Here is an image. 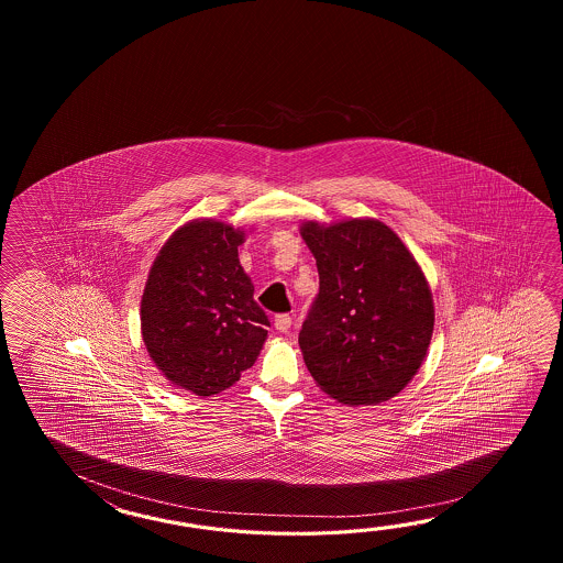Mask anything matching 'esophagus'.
<instances>
[{
  "instance_id": "obj_1",
  "label": "esophagus",
  "mask_w": 563,
  "mask_h": 563,
  "mask_svg": "<svg viewBox=\"0 0 563 563\" xmlns=\"http://www.w3.org/2000/svg\"><path fill=\"white\" fill-rule=\"evenodd\" d=\"M274 325H276L277 332L287 334L289 328H291V318L287 313H279V316H276V320H274Z\"/></svg>"
}]
</instances>
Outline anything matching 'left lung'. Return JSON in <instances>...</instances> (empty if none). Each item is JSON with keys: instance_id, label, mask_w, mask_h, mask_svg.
I'll return each mask as SVG.
<instances>
[{"instance_id": "8db88e82", "label": "left lung", "mask_w": 563, "mask_h": 563, "mask_svg": "<svg viewBox=\"0 0 563 563\" xmlns=\"http://www.w3.org/2000/svg\"><path fill=\"white\" fill-rule=\"evenodd\" d=\"M320 294L299 332L316 384L347 407L380 405L427 358L434 328L431 287L407 245L378 219L303 221Z\"/></svg>"}]
</instances>
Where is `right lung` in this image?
I'll return each instance as SVG.
<instances>
[{
	"instance_id": "1",
	"label": "right lung",
	"mask_w": 563,
	"mask_h": 563,
	"mask_svg": "<svg viewBox=\"0 0 563 563\" xmlns=\"http://www.w3.org/2000/svg\"><path fill=\"white\" fill-rule=\"evenodd\" d=\"M247 231L219 219H191L156 253L141 299V334L168 383L219 395L252 368L267 316L253 299L238 247Z\"/></svg>"
}]
</instances>
